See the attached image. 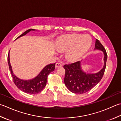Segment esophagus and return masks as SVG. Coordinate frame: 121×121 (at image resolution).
Wrapping results in <instances>:
<instances>
[{"label": "esophagus", "mask_w": 121, "mask_h": 121, "mask_svg": "<svg viewBox=\"0 0 121 121\" xmlns=\"http://www.w3.org/2000/svg\"><path fill=\"white\" fill-rule=\"evenodd\" d=\"M62 65L60 63H59V62L56 63V68L61 67Z\"/></svg>", "instance_id": "1"}]
</instances>
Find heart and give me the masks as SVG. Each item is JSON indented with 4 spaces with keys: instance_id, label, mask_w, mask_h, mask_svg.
I'll return each instance as SVG.
<instances>
[{
    "instance_id": "b5f03b06",
    "label": "heart",
    "mask_w": 121,
    "mask_h": 121,
    "mask_svg": "<svg viewBox=\"0 0 121 121\" xmlns=\"http://www.w3.org/2000/svg\"><path fill=\"white\" fill-rule=\"evenodd\" d=\"M92 42L91 37L87 35H69L61 38L58 44V49L67 51V59L71 61H77L86 52Z\"/></svg>"
}]
</instances>
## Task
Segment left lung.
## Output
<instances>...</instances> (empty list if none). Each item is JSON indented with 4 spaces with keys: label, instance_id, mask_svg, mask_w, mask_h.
I'll list each match as a JSON object with an SVG mask.
<instances>
[{
    "label": "left lung",
    "instance_id": "1",
    "mask_svg": "<svg viewBox=\"0 0 121 121\" xmlns=\"http://www.w3.org/2000/svg\"><path fill=\"white\" fill-rule=\"evenodd\" d=\"M94 49L100 50L104 53V65L99 72L92 74L84 72L82 70L80 61L63 66L65 70V84L69 90L73 93L83 94L91 90L101 81L103 76L106 68L107 53L103 45L98 39H96Z\"/></svg>",
    "mask_w": 121,
    "mask_h": 121
}]
</instances>
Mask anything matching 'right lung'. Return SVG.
I'll list each match as a JSON object with an SVG mask.
<instances>
[{
  "label": "right lung",
  "instance_id": "right-lung-1",
  "mask_svg": "<svg viewBox=\"0 0 121 121\" xmlns=\"http://www.w3.org/2000/svg\"><path fill=\"white\" fill-rule=\"evenodd\" d=\"M31 30H35V29H29L26 31L22 35H20L17 38H20L30 32ZM8 62L9 65V68L12 77H13V82L16 86H17L19 89L21 91L25 92L26 93L35 94L41 92L44 87L46 86L47 81V78L50 73L52 72L55 69L56 63L50 64L46 65L39 74L35 77L34 79L31 80H24L19 79L16 75L13 74V70L10 62V58H9V52L8 54Z\"/></svg>",
  "mask_w": 121,
  "mask_h": 121
}]
</instances>
